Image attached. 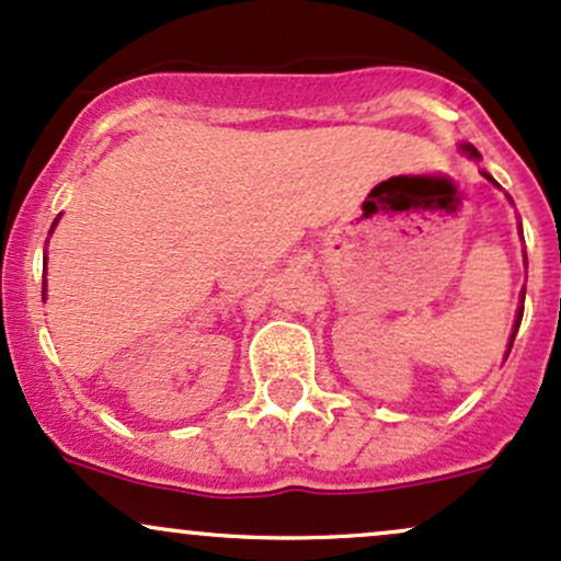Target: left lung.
<instances>
[{
  "instance_id": "8db88e82",
  "label": "left lung",
  "mask_w": 561,
  "mask_h": 561,
  "mask_svg": "<svg viewBox=\"0 0 561 561\" xmlns=\"http://www.w3.org/2000/svg\"><path fill=\"white\" fill-rule=\"evenodd\" d=\"M460 151H463V153H469V157H471V159H482V157H479V151H477V149H473V146H471V144H460ZM482 175H484V178H488V181H492V175H490V172H482ZM492 183H495V181H492ZM495 186H497V183H495ZM525 261H527V255H525ZM522 313H525V290H522V306H519V311H516V322H514V332H511V341H508V351H511V346H514V337H516V330H519V322H522Z\"/></svg>"
}]
</instances>
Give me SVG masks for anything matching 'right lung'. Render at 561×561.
<instances>
[{"label": "right lung", "mask_w": 561, "mask_h": 561, "mask_svg": "<svg viewBox=\"0 0 561 561\" xmlns=\"http://www.w3.org/2000/svg\"><path fill=\"white\" fill-rule=\"evenodd\" d=\"M53 226H55V224H53ZM45 266H47V257H45ZM45 290H47V279L42 282V295H45Z\"/></svg>", "instance_id": "add662e5"}]
</instances>
